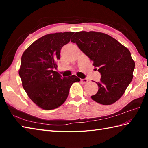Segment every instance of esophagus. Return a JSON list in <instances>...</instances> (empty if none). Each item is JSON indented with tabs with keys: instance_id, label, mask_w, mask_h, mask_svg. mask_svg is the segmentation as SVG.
Here are the masks:
<instances>
[{
	"instance_id": "34e87169",
	"label": "esophagus",
	"mask_w": 148,
	"mask_h": 148,
	"mask_svg": "<svg viewBox=\"0 0 148 148\" xmlns=\"http://www.w3.org/2000/svg\"><path fill=\"white\" fill-rule=\"evenodd\" d=\"M81 82L83 84H86L88 82V79H81Z\"/></svg>"
}]
</instances>
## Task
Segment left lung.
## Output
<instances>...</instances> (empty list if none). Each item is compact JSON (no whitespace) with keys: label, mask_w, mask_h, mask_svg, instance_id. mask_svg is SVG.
I'll return each mask as SVG.
<instances>
[{"label":"left lung","mask_w":148,"mask_h":148,"mask_svg":"<svg viewBox=\"0 0 148 148\" xmlns=\"http://www.w3.org/2000/svg\"><path fill=\"white\" fill-rule=\"evenodd\" d=\"M71 41L91 60L101 74L97 83L99 90L92 99L102 105H111L123 95L132 80L135 62L129 50L117 40L104 33L76 32Z\"/></svg>","instance_id":"left-lung-1"}]
</instances>
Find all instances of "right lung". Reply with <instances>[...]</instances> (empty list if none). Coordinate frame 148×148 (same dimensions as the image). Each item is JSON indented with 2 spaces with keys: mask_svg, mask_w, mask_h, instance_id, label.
<instances>
[{
  "mask_svg": "<svg viewBox=\"0 0 148 148\" xmlns=\"http://www.w3.org/2000/svg\"><path fill=\"white\" fill-rule=\"evenodd\" d=\"M73 32L49 34L36 40L21 56L19 75L22 86L32 101L45 110L62 105L72 84L79 82L75 75L62 77L58 72L60 50L70 41Z\"/></svg>",
  "mask_w": 148,
  "mask_h": 148,
  "instance_id": "1",
  "label": "right lung"
}]
</instances>
